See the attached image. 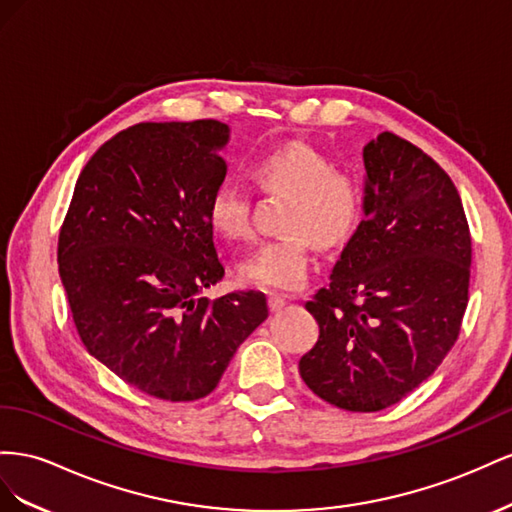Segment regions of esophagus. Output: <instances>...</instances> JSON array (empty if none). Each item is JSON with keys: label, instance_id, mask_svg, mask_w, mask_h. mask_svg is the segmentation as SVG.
I'll return each mask as SVG.
<instances>
[{"label": "esophagus", "instance_id": "esophagus-1", "mask_svg": "<svg viewBox=\"0 0 512 512\" xmlns=\"http://www.w3.org/2000/svg\"><path fill=\"white\" fill-rule=\"evenodd\" d=\"M268 304H270V311H272V313H281V311L285 309L287 300H285L283 296H279V294H270Z\"/></svg>", "mask_w": 512, "mask_h": 512}]
</instances>
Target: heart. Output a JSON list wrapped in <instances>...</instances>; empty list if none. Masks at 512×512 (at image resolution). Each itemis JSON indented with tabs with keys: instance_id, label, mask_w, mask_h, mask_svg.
Segmentation results:
<instances>
[{
	"instance_id": "1",
	"label": "heart",
	"mask_w": 512,
	"mask_h": 512,
	"mask_svg": "<svg viewBox=\"0 0 512 512\" xmlns=\"http://www.w3.org/2000/svg\"><path fill=\"white\" fill-rule=\"evenodd\" d=\"M251 178L261 191H283L291 199L281 221L287 231L240 261V279L272 291H296L311 274V236L321 246H334L358 227L362 186L352 171L334 167L326 154L298 141L259 154ZM206 214L221 238L242 240L251 233V199L238 184H218Z\"/></svg>"
}]
</instances>
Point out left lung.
<instances>
[{
    "label": "left lung",
    "mask_w": 512,
    "mask_h": 512,
    "mask_svg": "<svg viewBox=\"0 0 512 512\" xmlns=\"http://www.w3.org/2000/svg\"><path fill=\"white\" fill-rule=\"evenodd\" d=\"M362 221L306 302L319 339L300 375L319 399L379 412L433 375L455 345L472 240L448 173L392 133L364 145Z\"/></svg>",
    "instance_id": "left-lung-1"
}]
</instances>
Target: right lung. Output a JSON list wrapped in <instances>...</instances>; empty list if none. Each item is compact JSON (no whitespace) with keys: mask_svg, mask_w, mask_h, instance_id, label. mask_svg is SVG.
<instances>
[{"mask_svg":"<svg viewBox=\"0 0 512 512\" xmlns=\"http://www.w3.org/2000/svg\"><path fill=\"white\" fill-rule=\"evenodd\" d=\"M227 141L216 120L122 130L87 160L60 231L57 264L85 349L156 399L206 397L268 317L261 291L199 298L225 276L206 212Z\"/></svg>","mask_w":512,"mask_h":512,"instance_id":"right-lung-1","label":"right lung"}]
</instances>
